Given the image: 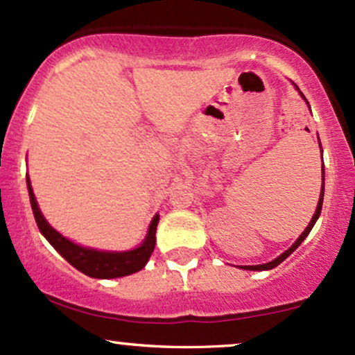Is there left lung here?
Instances as JSON below:
<instances>
[{
  "mask_svg": "<svg viewBox=\"0 0 355 355\" xmlns=\"http://www.w3.org/2000/svg\"><path fill=\"white\" fill-rule=\"evenodd\" d=\"M295 88H297V85H295ZM299 89V88H297ZM299 93L300 95H302V92H300L299 89ZM302 98L307 101V98H305V96L302 95ZM309 103V101H307ZM319 146H320V150H322V145H320V140H319ZM324 180H325V173H324V164H322V190H320V197H319V203H317V209H315V214H313V217H312V220L311 222H309V225H307V229H305L304 232H302V235H300L299 239L295 240V243L294 245H292L291 248H288V250H285L284 254H280L279 257H277L275 260H272V262H267V263H260V266H242V268H245V270H270V268H274V267H277L279 266V263H282L285 259H287L288 255L292 254V252L295 250L297 247L300 245V243L304 242L305 240V237H307L309 234H311V230H312V227L315 225V222H317V218H319V215H320V210H322V202H324Z\"/></svg>",
  "mask_w": 355,
  "mask_h": 355,
  "instance_id": "left-lung-1",
  "label": "left lung"
}]
</instances>
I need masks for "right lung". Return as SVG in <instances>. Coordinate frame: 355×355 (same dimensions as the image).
Returning a JSON list of instances; mask_svg holds the SVG:
<instances>
[{"mask_svg":"<svg viewBox=\"0 0 355 355\" xmlns=\"http://www.w3.org/2000/svg\"><path fill=\"white\" fill-rule=\"evenodd\" d=\"M26 185L28 193H30L31 209H33V215L36 220V225L44 239L55 247V250L63 257L64 260L71 263L76 270L83 272L85 275L93 277V279H116V277H125L135 272L141 270L148 262L150 255H152L155 248V232H157V225L160 217L155 215L152 218V223L148 227V234L140 247L133 248V250L126 252H107V250H95V248L81 247L76 245L75 242L68 240L67 237L58 234L46 218L43 217L42 210H40L38 203H36L33 189H31L30 177L26 175Z\"/></svg>","mask_w":355,"mask_h":355,"instance_id":"right-lung-1","label":"right lung"}]
</instances>
